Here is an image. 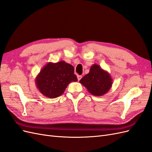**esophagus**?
Listing matches in <instances>:
<instances>
[{
  "label": "esophagus",
  "instance_id": "1",
  "mask_svg": "<svg viewBox=\"0 0 152 152\" xmlns=\"http://www.w3.org/2000/svg\"><path fill=\"white\" fill-rule=\"evenodd\" d=\"M81 78H82L81 75H77V79H78V80H79V81L81 79Z\"/></svg>",
  "mask_w": 152,
  "mask_h": 152
}]
</instances>
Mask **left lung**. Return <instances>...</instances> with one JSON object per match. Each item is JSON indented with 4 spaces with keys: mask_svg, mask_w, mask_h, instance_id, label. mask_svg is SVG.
Returning a JSON list of instances; mask_svg holds the SVG:
<instances>
[{
    "mask_svg": "<svg viewBox=\"0 0 152 152\" xmlns=\"http://www.w3.org/2000/svg\"><path fill=\"white\" fill-rule=\"evenodd\" d=\"M79 82L89 93L96 96H102L107 93L113 84L110 73L96 64L90 68L89 73L82 77Z\"/></svg>",
    "mask_w": 152,
    "mask_h": 152,
    "instance_id": "obj_1",
    "label": "left lung"
}]
</instances>
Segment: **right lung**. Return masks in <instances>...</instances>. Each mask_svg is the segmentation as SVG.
Masks as SVG:
<instances>
[{
	"label": "right lung",
	"mask_w": 152,
	"mask_h": 152,
	"mask_svg": "<svg viewBox=\"0 0 152 152\" xmlns=\"http://www.w3.org/2000/svg\"><path fill=\"white\" fill-rule=\"evenodd\" d=\"M73 66L64 61L49 62L35 78V84L41 94L49 98H56L65 92L72 82H77Z\"/></svg>",
	"instance_id": "add662e5"
}]
</instances>
